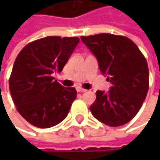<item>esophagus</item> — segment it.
<instances>
[{
    "label": "esophagus",
    "instance_id": "obj_1",
    "mask_svg": "<svg viewBox=\"0 0 160 160\" xmlns=\"http://www.w3.org/2000/svg\"><path fill=\"white\" fill-rule=\"evenodd\" d=\"M76 90H77V92H84L87 91V90H85V89H83V88H81V87H77Z\"/></svg>",
    "mask_w": 160,
    "mask_h": 160
}]
</instances>
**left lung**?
<instances>
[{
    "label": "left lung",
    "mask_w": 160,
    "mask_h": 160,
    "mask_svg": "<svg viewBox=\"0 0 160 160\" xmlns=\"http://www.w3.org/2000/svg\"><path fill=\"white\" fill-rule=\"evenodd\" d=\"M80 39L112 84L108 92H96V99L90 107L92 116L110 127L128 123L140 110L148 92L146 59L137 45L124 36L101 33Z\"/></svg>",
    "instance_id": "1"
}]
</instances>
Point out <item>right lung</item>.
<instances>
[{"label": "right lung", "mask_w": 160, "mask_h": 160, "mask_svg": "<svg viewBox=\"0 0 160 160\" xmlns=\"http://www.w3.org/2000/svg\"><path fill=\"white\" fill-rule=\"evenodd\" d=\"M80 40L49 36L27 44L16 56L9 79L17 111L30 124L46 129L66 118L77 91L53 80L61 72Z\"/></svg>", "instance_id": "add662e5"}]
</instances>
